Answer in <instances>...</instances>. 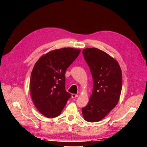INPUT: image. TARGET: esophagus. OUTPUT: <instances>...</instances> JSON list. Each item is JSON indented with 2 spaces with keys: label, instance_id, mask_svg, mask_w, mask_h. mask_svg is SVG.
<instances>
[{
  "label": "esophagus",
  "instance_id": "obj_1",
  "mask_svg": "<svg viewBox=\"0 0 147 147\" xmlns=\"http://www.w3.org/2000/svg\"><path fill=\"white\" fill-rule=\"evenodd\" d=\"M71 96H72V98H76V97H78V94L73 93V94H71Z\"/></svg>",
  "mask_w": 147,
  "mask_h": 147
}]
</instances>
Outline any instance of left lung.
<instances>
[{"mask_svg":"<svg viewBox=\"0 0 147 147\" xmlns=\"http://www.w3.org/2000/svg\"><path fill=\"white\" fill-rule=\"evenodd\" d=\"M84 58L90 69L93 88L88 104L82 108L86 121L94 123L104 119L117 104L123 78L118 62L96 48L83 50Z\"/></svg>","mask_w":147,"mask_h":147,"instance_id":"left-lung-1","label":"left lung"}]
</instances>
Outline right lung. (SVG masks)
Returning a JSON list of instances; mask_svg holds the SVG:
<instances>
[{"label":"right lung","instance_id":"1","mask_svg":"<svg viewBox=\"0 0 147 147\" xmlns=\"http://www.w3.org/2000/svg\"><path fill=\"white\" fill-rule=\"evenodd\" d=\"M80 49L63 48L50 51L36 62L30 77V94L35 106L48 118L60 115L71 94L65 91V71Z\"/></svg>","mask_w":147,"mask_h":147}]
</instances>
